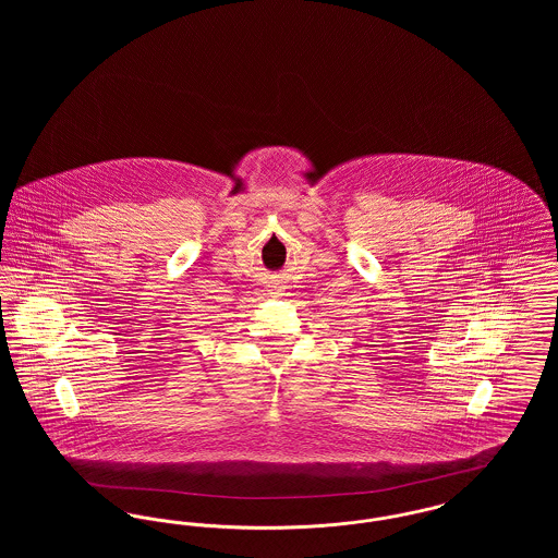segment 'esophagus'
I'll list each match as a JSON object with an SVG mask.
<instances>
[{
    "label": "esophagus",
    "mask_w": 558,
    "mask_h": 558,
    "mask_svg": "<svg viewBox=\"0 0 558 558\" xmlns=\"http://www.w3.org/2000/svg\"><path fill=\"white\" fill-rule=\"evenodd\" d=\"M271 291H274V292H271V294H280V292H282V291H280V287H274V289H271Z\"/></svg>",
    "instance_id": "esophagus-1"
}]
</instances>
